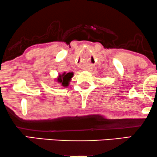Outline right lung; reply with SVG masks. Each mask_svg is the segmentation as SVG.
Returning a JSON list of instances; mask_svg holds the SVG:
<instances>
[{
    "instance_id": "add662e5",
    "label": "right lung",
    "mask_w": 157,
    "mask_h": 157,
    "mask_svg": "<svg viewBox=\"0 0 157 157\" xmlns=\"http://www.w3.org/2000/svg\"><path fill=\"white\" fill-rule=\"evenodd\" d=\"M73 76V72H63L62 74H58V76L56 77L55 80L56 82L60 84L63 87L66 88L69 86V83L71 82V78H72Z\"/></svg>"
}]
</instances>
